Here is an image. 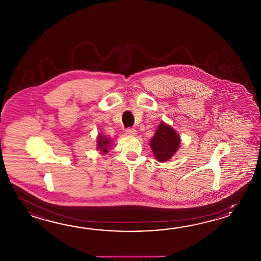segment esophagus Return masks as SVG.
<instances>
[{
    "mask_svg": "<svg viewBox=\"0 0 261 261\" xmlns=\"http://www.w3.org/2000/svg\"><path fill=\"white\" fill-rule=\"evenodd\" d=\"M126 134L129 135V136H134L137 134V130L134 128H128L126 129Z\"/></svg>",
    "mask_w": 261,
    "mask_h": 261,
    "instance_id": "34e87169",
    "label": "esophagus"
}]
</instances>
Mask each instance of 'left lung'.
I'll list each match as a JSON object with an SVG mask.
<instances>
[{
  "label": "left lung",
  "mask_w": 261,
  "mask_h": 261,
  "mask_svg": "<svg viewBox=\"0 0 261 261\" xmlns=\"http://www.w3.org/2000/svg\"><path fill=\"white\" fill-rule=\"evenodd\" d=\"M180 143L179 134L171 126L161 122L153 138L150 139L149 144L155 160L160 162H166L179 149Z\"/></svg>",
  "instance_id": "left-lung-1"
}]
</instances>
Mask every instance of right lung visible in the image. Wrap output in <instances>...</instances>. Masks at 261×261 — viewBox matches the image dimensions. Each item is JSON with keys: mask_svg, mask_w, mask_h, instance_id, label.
<instances>
[{"mask_svg": "<svg viewBox=\"0 0 261 261\" xmlns=\"http://www.w3.org/2000/svg\"><path fill=\"white\" fill-rule=\"evenodd\" d=\"M111 140L106 137L100 133L97 137V149L100 151V153H107L108 150L111 149Z\"/></svg>", "mask_w": 261, "mask_h": 261, "instance_id": "1", "label": "right lung"}]
</instances>
